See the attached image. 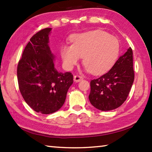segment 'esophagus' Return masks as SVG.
<instances>
[{
	"label": "esophagus",
	"instance_id": "34e87169",
	"mask_svg": "<svg viewBox=\"0 0 152 152\" xmlns=\"http://www.w3.org/2000/svg\"><path fill=\"white\" fill-rule=\"evenodd\" d=\"M74 80L75 82H78L80 80H83V77L80 75H75L74 76Z\"/></svg>",
	"mask_w": 152,
	"mask_h": 152
}]
</instances>
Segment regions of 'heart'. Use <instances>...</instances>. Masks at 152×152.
I'll list each match as a JSON object with an SVG mask.
<instances>
[{
    "label": "heart",
    "mask_w": 152,
    "mask_h": 152,
    "mask_svg": "<svg viewBox=\"0 0 152 152\" xmlns=\"http://www.w3.org/2000/svg\"><path fill=\"white\" fill-rule=\"evenodd\" d=\"M72 45H64L61 54L66 68L76 65L81 57L86 70L101 74L111 68L119 53V42L115 36L101 30L74 35Z\"/></svg>",
    "instance_id": "b5f03b06"
}]
</instances>
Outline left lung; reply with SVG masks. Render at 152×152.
Segmentation results:
<instances>
[{
    "mask_svg": "<svg viewBox=\"0 0 152 152\" xmlns=\"http://www.w3.org/2000/svg\"><path fill=\"white\" fill-rule=\"evenodd\" d=\"M134 78L133 51L129 48L108 72L91 81L90 102L104 111L117 109L127 99Z\"/></svg>",
    "mask_w": 152,
    "mask_h": 152,
    "instance_id": "left-lung-1",
    "label": "left lung"
}]
</instances>
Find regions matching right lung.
<instances>
[{"instance_id": "obj_1", "label": "right lung", "mask_w": 152, "mask_h": 152, "mask_svg": "<svg viewBox=\"0 0 152 152\" xmlns=\"http://www.w3.org/2000/svg\"><path fill=\"white\" fill-rule=\"evenodd\" d=\"M51 28L36 33L30 39L17 66L19 88L27 104L35 111L50 114L63 106L73 83L71 72H59L48 45Z\"/></svg>"}]
</instances>
